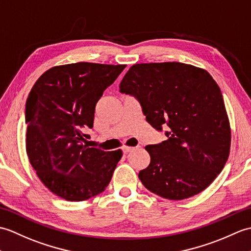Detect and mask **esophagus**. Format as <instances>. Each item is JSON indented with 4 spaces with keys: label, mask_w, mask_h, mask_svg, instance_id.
Listing matches in <instances>:
<instances>
[{
    "label": "esophagus",
    "mask_w": 251,
    "mask_h": 251,
    "mask_svg": "<svg viewBox=\"0 0 251 251\" xmlns=\"http://www.w3.org/2000/svg\"><path fill=\"white\" fill-rule=\"evenodd\" d=\"M133 149H134V147H127V146H124V147H122V151H124V153H127V152L132 151Z\"/></svg>",
    "instance_id": "1"
}]
</instances>
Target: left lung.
Instances as JSON below:
<instances>
[{"mask_svg": "<svg viewBox=\"0 0 251 251\" xmlns=\"http://www.w3.org/2000/svg\"><path fill=\"white\" fill-rule=\"evenodd\" d=\"M119 88L137 99L153 129H168V140L145 147L150 164L138 174L145 188L168 200L207 188L231 145L224 98L208 72L180 62L141 63L131 66Z\"/></svg>", "mask_w": 251, "mask_h": 251, "instance_id": "8db88e82", "label": "left lung"}]
</instances>
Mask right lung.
Masks as SVG:
<instances>
[{
	"instance_id": "add662e5",
	"label": "right lung",
	"mask_w": 251,
	"mask_h": 251,
	"mask_svg": "<svg viewBox=\"0 0 251 251\" xmlns=\"http://www.w3.org/2000/svg\"><path fill=\"white\" fill-rule=\"evenodd\" d=\"M126 65L78 62L54 66L33 86L25 104L26 153L55 196L80 202L103 192L122 151L85 145L96 105Z\"/></svg>"
}]
</instances>
